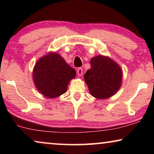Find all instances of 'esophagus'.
<instances>
[{
	"label": "esophagus",
	"instance_id": "esophagus-1",
	"mask_svg": "<svg viewBox=\"0 0 154 154\" xmlns=\"http://www.w3.org/2000/svg\"><path fill=\"white\" fill-rule=\"evenodd\" d=\"M77 73L78 75V76H82L83 75V69L82 68H78L77 70Z\"/></svg>",
	"mask_w": 154,
	"mask_h": 154
}]
</instances>
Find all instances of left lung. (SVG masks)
I'll return each mask as SVG.
<instances>
[{"instance_id": "1", "label": "left lung", "mask_w": 154, "mask_h": 154, "mask_svg": "<svg viewBox=\"0 0 154 154\" xmlns=\"http://www.w3.org/2000/svg\"><path fill=\"white\" fill-rule=\"evenodd\" d=\"M90 64L91 69L83 77L91 94L96 98L104 99L118 92L122 79V72L118 64L103 56L94 57Z\"/></svg>"}]
</instances>
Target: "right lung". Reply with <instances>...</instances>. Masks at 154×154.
<instances>
[{
  "instance_id": "right-lung-1",
  "label": "right lung",
  "mask_w": 154,
  "mask_h": 154,
  "mask_svg": "<svg viewBox=\"0 0 154 154\" xmlns=\"http://www.w3.org/2000/svg\"><path fill=\"white\" fill-rule=\"evenodd\" d=\"M75 76V69L56 53H50L41 58L33 70L36 88L42 94L50 98L66 92L69 82Z\"/></svg>"
}]
</instances>
